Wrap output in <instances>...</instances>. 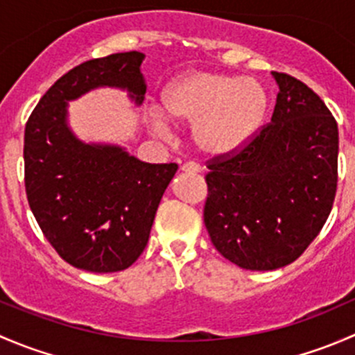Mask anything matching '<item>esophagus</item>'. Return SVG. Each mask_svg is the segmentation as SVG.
<instances>
[{"mask_svg": "<svg viewBox=\"0 0 355 355\" xmlns=\"http://www.w3.org/2000/svg\"><path fill=\"white\" fill-rule=\"evenodd\" d=\"M180 170L184 171V173H192V175H196V173H199V171H200V166H199L198 163H194V161H187V163L182 164Z\"/></svg>", "mask_w": 355, "mask_h": 355, "instance_id": "obj_1", "label": "esophagus"}]
</instances>
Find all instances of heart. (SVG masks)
Returning a JSON list of instances; mask_svg holds the SVG:
<instances>
[{
	"label": "heart",
	"mask_w": 355,
	"mask_h": 355,
	"mask_svg": "<svg viewBox=\"0 0 355 355\" xmlns=\"http://www.w3.org/2000/svg\"><path fill=\"white\" fill-rule=\"evenodd\" d=\"M268 96L252 78L213 71H191L175 78L161 94L155 128L166 130V120L196 121V144L213 156L241 151L263 125Z\"/></svg>",
	"instance_id": "1"
}]
</instances>
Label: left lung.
I'll use <instances>...</instances> for the list:
<instances>
[{
    "label": "left lung",
    "mask_w": 355,
    "mask_h": 355,
    "mask_svg": "<svg viewBox=\"0 0 355 355\" xmlns=\"http://www.w3.org/2000/svg\"><path fill=\"white\" fill-rule=\"evenodd\" d=\"M278 84L271 121L241 151L207 161L204 225L225 259L250 271L293 263L327 223L338 180V127L304 82Z\"/></svg>",
    "instance_id": "obj_1"
}]
</instances>
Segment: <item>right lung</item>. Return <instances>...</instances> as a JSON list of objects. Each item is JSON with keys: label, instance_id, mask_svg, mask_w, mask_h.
<instances>
[{"label": "right lung", "instance_id": "1", "mask_svg": "<svg viewBox=\"0 0 355 355\" xmlns=\"http://www.w3.org/2000/svg\"><path fill=\"white\" fill-rule=\"evenodd\" d=\"M144 55L114 53L71 68L48 89L25 125L28 206L68 264L92 273L127 270L146 249L155 214L178 164L139 161L125 149L85 144L67 125V101L120 87L144 101Z\"/></svg>", "mask_w": 355, "mask_h": 355}]
</instances>
